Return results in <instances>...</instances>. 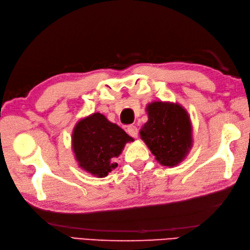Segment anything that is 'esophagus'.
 I'll list each match as a JSON object with an SVG mask.
<instances>
[{"mask_svg": "<svg viewBox=\"0 0 250 250\" xmlns=\"http://www.w3.org/2000/svg\"><path fill=\"white\" fill-rule=\"evenodd\" d=\"M127 132H128V134L131 135L132 138H135V139H137V138L139 137V129H138V127H137V126H134V125L128 126V128H127Z\"/></svg>", "mask_w": 250, "mask_h": 250, "instance_id": "obj_1", "label": "esophagus"}]
</instances>
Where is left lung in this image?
I'll list each match as a JSON object with an SVG mask.
<instances>
[{
	"mask_svg": "<svg viewBox=\"0 0 250 250\" xmlns=\"http://www.w3.org/2000/svg\"><path fill=\"white\" fill-rule=\"evenodd\" d=\"M148 121L141 139L162 166L173 168L183 162L193 146V127L179 103L154 101L147 105Z\"/></svg>",
	"mask_w": 250,
	"mask_h": 250,
	"instance_id": "obj_1",
	"label": "left lung"
}]
</instances>
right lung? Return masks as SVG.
<instances>
[{
  "label": "right lung",
  "mask_w": 250,
  "mask_h": 250,
  "mask_svg": "<svg viewBox=\"0 0 250 250\" xmlns=\"http://www.w3.org/2000/svg\"><path fill=\"white\" fill-rule=\"evenodd\" d=\"M129 142L133 139L100 112L79 120L72 133L78 167L98 178L107 176L117 167V157Z\"/></svg>",
  "instance_id": "1"
}]
</instances>
